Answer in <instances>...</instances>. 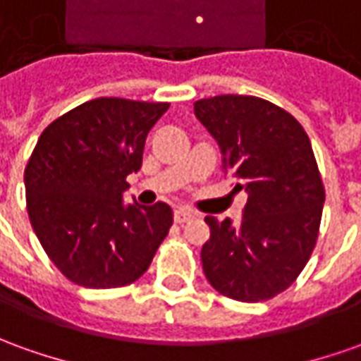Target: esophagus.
<instances>
[{
  "mask_svg": "<svg viewBox=\"0 0 361 361\" xmlns=\"http://www.w3.org/2000/svg\"><path fill=\"white\" fill-rule=\"evenodd\" d=\"M195 218V212H190L188 208H176L175 210V222L176 224H185L188 220Z\"/></svg>",
  "mask_w": 361,
  "mask_h": 361,
  "instance_id": "esophagus-1",
  "label": "esophagus"
}]
</instances>
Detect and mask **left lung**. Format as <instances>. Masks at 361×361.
Instances as JSON below:
<instances>
[{"label": "left lung", "mask_w": 361, "mask_h": 361, "mask_svg": "<svg viewBox=\"0 0 361 361\" xmlns=\"http://www.w3.org/2000/svg\"><path fill=\"white\" fill-rule=\"evenodd\" d=\"M195 116L216 139L224 173L247 192L240 224L204 218L206 279L233 300L271 299L299 277L318 238L324 186L309 135L289 111L255 96L198 100Z\"/></svg>", "instance_id": "1"}]
</instances>
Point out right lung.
Returning a JSON list of instances; mask_svg holds the SVG:
<instances>
[{
  "instance_id": "add662e5",
  "label": "right lung",
  "mask_w": 361,
  "mask_h": 361,
  "mask_svg": "<svg viewBox=\"0 0 361 361\" xmlns=\"http://www.w3.org/2000/svg\"><path fill=\"white\" fill-rule=\"evenodd\" d=\"M166 102L96 98L54 119L25 169L27 210L47 255L72 283L114 289L137 281L173 226L165 202L126 204L151 128Z\"/></svg>"
}]
</instances>
